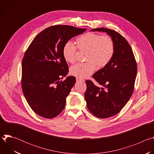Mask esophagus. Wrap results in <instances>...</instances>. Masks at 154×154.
Listing matches in <instances>:
<instances>
[{
    "label": "esophagus",
    "mask_w": 154,
    "mask_h": 154,
    "mask_svg": "<svg viewBox=\"0 0 154 154\" xmlns=\"http://www.w3.org/2000/svg\"><path fill=\"white\" fill-rule=\"evenodd\" d=\"M76 81L78 82H84L85 80H84L83 79H78V78H77V79H76Z\"/></svg>",
    "instance_id": "1"
}]
</instances>
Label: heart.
Wrapping results in <instances>:
<instances>
[{"mask_svg":"<svg viewBox=\"0 0 154 154\" xmlns=\"http://www.w3.org/2000/svg\"><path fill=\"white\" fill-rule=\"evenodd\" d=\"M77 46L69 41L63 48V55L68 63H74L77 60V48L86 51L85 63L71 67V75L85 79L91 75L97 69L102 68L110 62L115 54V43L111 36L93 32L85 33L76 39ZM78 48H77L76 47Z\"/></svg>","mask_w":154,"mask_h":154,"instance_id":"b5f03b06","label":"heart"}]
</instances>
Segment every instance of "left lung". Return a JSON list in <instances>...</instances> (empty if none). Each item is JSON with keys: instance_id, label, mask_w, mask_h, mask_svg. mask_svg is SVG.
<instances>
[{"instance_id": "8db88e82", "label": "left lung", "mask_w": 154, "mask_h": 154, "mask_svg": "<svg viewBox=\"0 0 154 154\" xmlns=\"http://www.w3.org/2000/svg\"><path fill=\"white\" fill-rule=\"evenodd\" d=\"M91 31L105 32L115 43V54L106 66L93 75L105 88H100L91 80H86L85 99L91 113L99 118L117 115L133 94L137 73V61L127 41L118 32L106 28Z\"/></svg>"}]
</instances>
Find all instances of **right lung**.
Returning a JSON list of instances; mask_svg holds the SVG:
<instances>
[{
  "label": "right lung",
  "instance_id": "obj_1",
  "mask_svg": "<svg viewBox=\"0 0 154 154\" xmlns=\"http://www.w3.org/2000/svg\"><path fill=\"white\" fill-rule=\"evenodd\" d=\"M86 30L66 25L51 26L36 35L25 52L22 61V90L38 115L51 119L64 109L75 77L61 80L69 71L63 48L71 38Z\"/></svg>",
  "mask_w": 154,
  "mask_h": 154
}]
</instances>
